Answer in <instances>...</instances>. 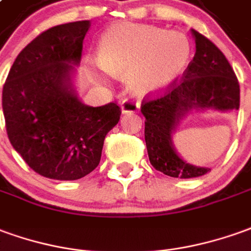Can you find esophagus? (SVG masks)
<instances>
[{
    "instance_id": "esophagus-1",
    "label": "esophagus",
    "mask_w": 251,
    "mask_h": 251,
    "mask_svg": "<svg viewBox=\"0 0 251 251\" xmlns=\"http://www.w3.org/2000/svg\"><path fill=\"white\" fill-rule=\"evenodd\" d=\"M141 108V103L132 100V98H126L122 102V112L123 113H131V112H138Z\"/></svg>"
}]
</instances>
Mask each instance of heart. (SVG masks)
I'll return each mask as SVG.
<instances>
[{"label":"heart","instance_id":"obj_1","mask_svg":"<svg viewBox=\"0 0 251 251\" xmlns=\"http://www.w3.org/2000/svg\"><path fill=\"white\" fill-rule=\"evenodd\" d=\"M190 56L184 34L146 24H116L97 48L100 67L112 75H127V84L136 96L168 89L187 68Z\"/></svg>","mask_w":251,"mask_h":251}]
</instances>
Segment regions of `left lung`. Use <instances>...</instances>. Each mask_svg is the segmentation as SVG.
<instances>
[{
	"mask_svg": "<svg viewBox=\"0 0 251 251\" xmlns=\"http://www.w3.org/2000/svg\"><path fill=\"white\" fill-rule=\"evenodd\" d=\"M193 31L195 54L183 76L162 94L143 98L145 141L150 164L164 175L190 179L208 174L184 162L172 146L171 135L181 116L191 109H239L241 89L231 64L206 36Z\"/></svg>",
	"mask_w": 251,
	"mask_h": 251,
	"instance_id": "8db88e82",
	"label": "left lung"
}]
</instances>
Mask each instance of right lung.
Instances as JSON below:
<instances>
[{"label": "right lung", "mask_w": 251, "mask_h": 251, "mask_svg": "<svg viewBox=\"0 0 251 251\" xmlns=\"http://www.w3.org/2000/svg\"><path fill=\"white\" fill-rule=\"evenodd\" d=\"M90 22L60 24L24 48L2 89L6 134L27 165L41 176L76 180L98 167L105 136L120 120L117 102L82 103L71 72L82 57Z\"/></svg>", "instance_id": "obj_1"}]
</instances>
